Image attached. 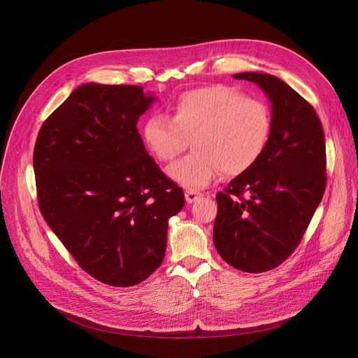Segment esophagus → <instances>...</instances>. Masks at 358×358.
I'll use <instances>...</instances> for the list:
<instances>
[{"instance_id":"1","label":"esophagus","mask_w":358,"mask_h":358,"mask_svg":"<svg viewBox=\"0 0 358 358\" xmlns=\"http://www.w3.org/2000/svg\"><path fill=\"white\" fill-rule=\"evenodd\" d=\"M201 196H202V194H201L199 191H196V189H187V191H185V201H187L188 203L195 202V201L199 199Z\"/></svg>"}]
</instances>
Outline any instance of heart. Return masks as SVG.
Instances as JSON below:
<instances>
[{
    "label": "heart",
    "mask_w": 358,
    "mask_h": 358,
    "mask_svg": "<svg viewBox=\"0 0 358 358\" xmlns=\"http://www.w3.org/2000/svg\"><path fill=\"white\" fill-rule=\"evenodd\" d=\"M272 129V112L265 101L214 85L180 94L171 119L150 116L143 138L151 155L163 163L173 162L192 140L195 150L174 163L169 174L187 188H202L221 171L236 177L250 170L266 151Z\"/></svg>",
    "instance_id": "b5f03b06"
}]
</instances>
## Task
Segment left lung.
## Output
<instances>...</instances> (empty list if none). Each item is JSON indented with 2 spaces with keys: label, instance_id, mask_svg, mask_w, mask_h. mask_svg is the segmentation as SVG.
Instances as JSON below:
<instances>
[{
  "label": "left lung",
  "instance_id": "left-lung-1",
  "mask_svg": "<svg viewBox=\"0 0 358 358\" xmlns=\"http://www.w3.org/2000/svg\"><path fill=\"white\" fill-rule=\"evenodd\" d=\"M234 78L266 93L273 129L261 160L217 194L213 238L227 264L261 273L290 257L323 198L324 133L313 106L279 78L262 72Z\"/></svg>",
  "mask_w": 358,
  "mask_h": 358
}]
</instances>
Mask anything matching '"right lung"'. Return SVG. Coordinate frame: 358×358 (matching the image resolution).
Segmentation results:
<instances>
[{
	"label": "right lung",
	"mask_w": 358,
	"mask_h": 358,
	"mask_svg": "<svg viewBox=\"0 0 358 358\" xmlns=\"http://www.w3.org/2000/svg\"><path fill=\"white\" fill-rule=\"evenodd\" d=\"M155 99L141 86L80 85L34 148L43 220L85 272L110 286H134L162 265L169 220L184 207L137 130Z\"/></svg>",
	"instance_id": "1"
}]
</instances>
